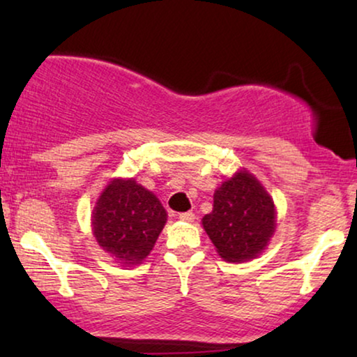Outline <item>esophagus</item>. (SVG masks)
Returning <instances> with one entry per match:
<instances>
[{
	"mask_svg": "<svg viewBox=\"0 0 357 357\" xmlns=\"http://www.w3.org/2000/svg\"><path fill=\"white\" fill-rule=\"evenodd\" d=\"M178 218L182 219L185 222H193L195 221V214L192 211H187V213H180Z\"/></svg>",
	"mask_w": 357,
	"mask_h": 357,
	"instance_id": "obj_1",
	"label": "esophagus"
}]
</instances>
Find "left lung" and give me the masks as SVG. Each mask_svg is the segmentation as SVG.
Here are the masks:
<instances>
[{"label": "left lung", "instance_id": "left-lung-1", "mask_svg": "<svg viewBox=\"0 0 357 357\" xmlns=\"http://www.w3.org/2000/svg\"><path fill=\"white\" fill-rule=\"evenodd\" d=\"M203 227L224 260L247 261L260 255L275 234V203L252 174L238 170L214 192Z\"/></svg>", "mask_w": 357, "mask_h": 357}]
</instances>
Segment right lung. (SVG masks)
Segmentation results:
<instances>
[{
  "label": "right lung",
  "mask_w": 357,
  "mask_h": 357,
  "mask_svg": "<svg viewBox=\"0 0 357 357\" xmlns=\"http://www.w3.org/2000/svg\"><path fill=\"white\" fill-rule=\"evenodd\" d=\"M167 213L155 195L135 178L107 185L92 213V232L99 245L123 265H138L153 250Z\"/></svg>",
  "instance_id": "1"
}]
</instances>
